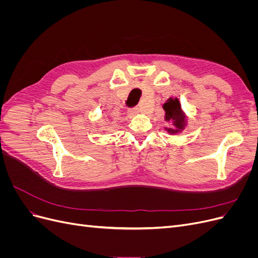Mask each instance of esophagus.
Returning a JSON list of instances; mask_svg holds the SVG:
<instances>
[{"label": "esophagus", "instance_id": "1", "mask_svg": "<svg viewBox=\"0 0 258 258\" xmlns=\"http://www.w3.org/2000/svg\"><path fill=\"white\" fill-rule=\"evenodd\" d=\"M139 113H140V108L139 107H135V108H131V110L129 111V113H128V115L130 117H132V116H135V115H137Z\"/></svg>", "mask_w": 258, "mask_h": 258}]
</instances>
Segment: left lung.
<instances>
[{
    "mask_svg": "<svg viewBox=\"0 0 258 258\" xmlns=\"http://www.w3.org/2000/svg\"><path fill=\"white\" fill-rule=\"evenodd\" d=\"M162 108L165 110V120L172 122L174 126L173 128H165L170 135L178 134L185 129L187 123V117L186 114L183 112L181 103L177 98H169L165 104L162 105Z\"/></svg>",
    "mask_w": 258,
    "mask_h": 258,
    "instance_id": "obj_1",
    "label": "left lung"
}]
</instances>
